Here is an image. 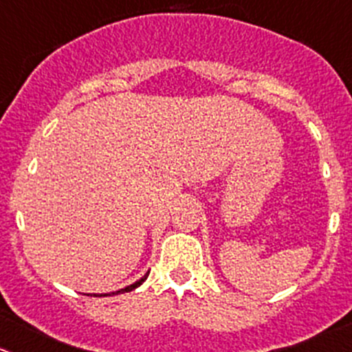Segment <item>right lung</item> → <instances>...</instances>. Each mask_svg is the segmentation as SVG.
I'll list each match as a JSON object with an SVG mask.
<instances>
[{
  "instance_id": "add662e5",
  "label": "right lung",
  "mask_w": 352,
  "mask_h": 352,
  "mask_svg": "<svg viewBox=\"0 0 352 352\" xmlns=\"http://www.w3.org/2000/svg\"><path fill=\"white\" fill-rule=\"evenodd\" d=\"M146 276H148V273H146L142 280H138V282H136V283H133V285L126 287V289H120V290H117V292H112V294H103V296H117V294H122V292H131V290H135L136 287H140L143 282H145Z\"/></svg>"
}]
</instances>
